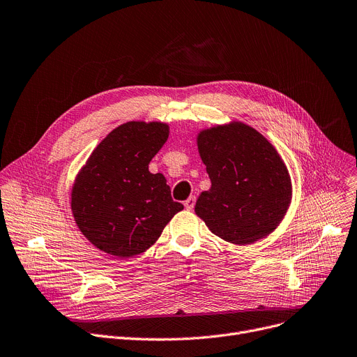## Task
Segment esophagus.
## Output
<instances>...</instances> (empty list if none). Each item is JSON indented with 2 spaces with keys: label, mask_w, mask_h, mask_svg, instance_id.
Returning <instances> with one entry per match:
<instances>
[{
  "label": "esophagus",
  "mask_w": 357,
  "mask_h": 357,
  "mask_svg": "<svg viewBox=\"0 0 357 357\" xmlns=\"http://www.w3.org/2000/svg\"><path fill=\"white\" fill-rule=\"evenodd\" d=\"M183 205H185V208H186V210H192V208H194V205H195V197H194V195H191L188 199H186V201L183 202Z\"/></svg>",
  "instance_id": "obj_1"
}]
</instances>
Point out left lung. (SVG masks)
<instances>
[{
	"mask_svg": "<svg viewBox=\"0 0 357 357\" xmlns=\"http://www.w3.org/2000/svg\"><path fill=\"white\" fill-rule=\"evenodd\" d=\"M197 142L211 179V188L197 199V215L215 236L234 245H250L271 234L292 195L288 169L275 147L243 123L202 130Z\"/></svg>",
	"mask_w": 357,
	"mask_h": 357,
	"instance_id": "left-lung-1",
	"label": "left lung"
}]
</instances>
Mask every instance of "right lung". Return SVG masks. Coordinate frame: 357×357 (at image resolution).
Segmentation results:
<instances>
[{
	"instance_id": "1",
	"label": "right lung",
	"mask_w": 357,
	"mask_h": 357,
	"mask_svg": "<svg viewBox=\"0 0 357 357\" xmlns=\"http://www.w3.org/2000/svg\"><path fill=\"white\" fill-rule=\"evenodd\" d=\"M169 136L163 123L128 121L96 147L72 188V213L82 234L121 259L140 255L183 210L149 163Z\"/></svg>"
}]
</instances>
